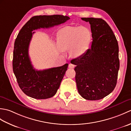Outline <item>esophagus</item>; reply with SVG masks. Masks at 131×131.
<instances>
[{"label":"esophagus","mask_w":131,"mask_h":131,"mask_svg":"<svg viewBox=\"0 0 131 131\" xmlns=\"http://www.w3.org/2000/svg\"><path fill=\"white\" fill-rule=\"evenodd\" d=\"M74 67H75V65H73V64L70 63V64H69V68L73 69V68H74Z\"/></svg>","instance_id":"obj_1"}]
</instances>
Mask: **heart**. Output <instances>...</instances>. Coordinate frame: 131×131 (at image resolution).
<instances>
[{
  "label": "heart",
  "mask_w": 131,
  "mask_h": 131,
  "mask_svg": "<svg viewBox=\"0 0 131 131\" xmlns=\"http://www.w3.org/2000/svg\"><path fill=\"white\" fill-rule=\"evenodd\" d=\"M91 39V32L84 27L66 26L57 33V44L60 49L69 51L70 56L78 58L87 51Z\"/></svg>",
  "instance_id": "heart-1"
}]
</instances>
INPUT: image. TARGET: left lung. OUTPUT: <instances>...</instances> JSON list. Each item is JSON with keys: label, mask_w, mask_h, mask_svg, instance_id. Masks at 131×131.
<instances>
[{"label": "left lung", "mask_w": 131, "mask_h": 131, "mask_svg": "<svg viewBox=\"0 0 131 131\" xmlns=\"http://www.w3.org/2000/svg\"><path fill=\"white\" fill-rule=\"evenodd\" d=\"M89 22L92 37L85 53L71 61L76 65L75 81L79 93L88 100H99L112 93L119 69L118 41L109 25L102 18H82Z\"/></svg>", "instance_id": "obj_1"}]
</instances>
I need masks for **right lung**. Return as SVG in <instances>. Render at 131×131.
<instances>
[{
	"instance_id": "obj_1",
	"label": "right lung",
	"mask_w": 131,
	"mask_h": 131,
	"mask_svg": "<svg viewBox=\"0 0 131 131\" xmlns=\"http://www.w3.org/2000/svg\"><path fill=\"white\" fill-rule=\"evenodd\" d=\"M70 19L63 15L36 16L22 27L14 44L13 70L19 88L23 92L35 99L51 98L56 93L67 70L68 64L37 70L29 56V47L33 30L49 28L63 24Z\"/></svg>"
}]
</instances>
